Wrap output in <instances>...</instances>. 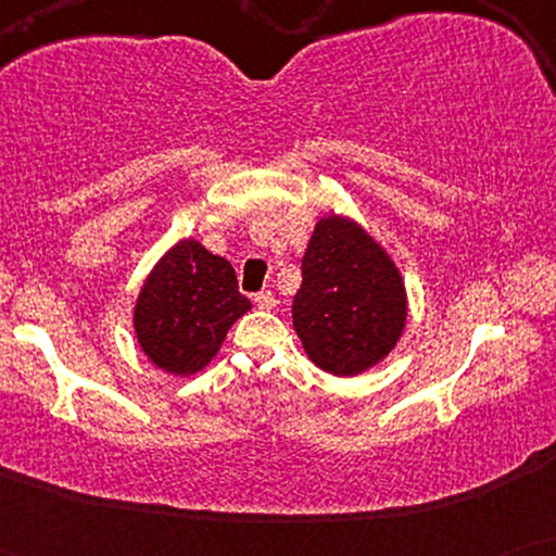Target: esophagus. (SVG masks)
I'll list each match as a JSON object with an SVG mask.
<instances>
[{
  "instance_id": "1",
  "label": "esophagus",
  "mask_w": 556,
  "mask_h": 556,
  "mask_svg": "<svg viewBox=\"0 0 556 556\" xmlns=\"http://www.w3.org/2000/svg\"><path fill=\"white\" fill-rule=\"evenodd\" d=\"M255 306L257 308H263V311H270V308H276L278 306V301H276V295H273L270 291H261V293H255Z\"/></svg>"
}]
</instances>
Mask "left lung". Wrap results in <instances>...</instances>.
<instances>
[{
	"label": "left lung",
	"mask_w": 556,
	"mask_h": 556,
	"mask_svg": "<svg viewBox=\"0 0 556 556\" xmlns=\"http://www.w3.org/2000/svg\"><path fill=\"white\" fill-rule=\"evenodd\" d=\"M301 273L293 329L316 367L354 377L397 346L407 321L405 283L362 225L341 215L318 219Z\"/></svg>",
	"instance_id": "1"
}]
</instances>
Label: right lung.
Listing matches in <instances>:
<instances>
[{
  "instance_id": "obj_1",
  "label": "right lung",
  "mask_w": 556,
  "mask_h": 556,
  "mask_svg": "<svg viewBox=\"0 0 556 556\" xmlns=\"http://www.w3.org/2000/svg\"><path fill=\"white\" fill-rule=\"evenodd\" d=\"M248 311L250 301L238 291L232 265L187 238L143 280L134 329L159 369L189 377L207 367L230 326Z\"/></svg>"
}]
</instances>
